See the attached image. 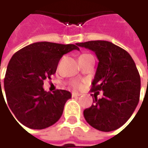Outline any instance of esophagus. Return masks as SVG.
<instances>
[{
    "label": "esophagus",
    "instance_id": "obj_1",
    "mask_svg": "<svg viewBox=\"0 0 148 148\" xmlns=\"http://www.w3.org/2000/svg\"><path fill=\"white\" fill-rule=\"evenodd\" d=\"M71 95H72V97L73 98H77V97H80L82 94L79 93V92H73L72 93H71Z\"/></svg>",
    "mask_w": 148,
    "mask_h": 148
}]
</instances>
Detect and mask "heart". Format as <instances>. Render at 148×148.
I'll list each match as a JSON object with an SVG mask.
<instances>
[{
    "mask_svg": "<svg viewBox=\"0 0 148 148\" xmlns=\"http://www.w3.org/2000/svg\"><path fill=\"white\" fill-rule=\"evenodd\" d=\"M73 86H74L75 88H81V87H82V85H81L80 83H77V82L73 83Z\"/></svg>",
    "mask_w": 148,
    "mask_h": 148,
    "instance_id": "1",
    "label": "heart"
}]
</instances>
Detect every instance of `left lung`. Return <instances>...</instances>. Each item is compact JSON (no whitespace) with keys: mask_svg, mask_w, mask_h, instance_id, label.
Wrapping results in <instances>:
<instances>
[{"mask_svg":"<svg viewBox=\"0 0 148 148\" xmlns=\"http://www.w3.org/2000/svg\"><path fill=\"white\" fill-rule=\"evenodd\" d=\"M77 45L96 54L99 64L91 90L103 92L99 99L93 94V104L83 111L84 118L99 131H114L130 119L139 102L141 78L136 64L127 51L109 41Z\"/></svg>","mask_w":148,"mask_h":148,"instance_id":"left-lung-1","label":"left lung"}]
</instances>
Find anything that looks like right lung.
Here are the masks:
<instances>
[{"label": "right lung", "instance_id": "right-lung-1", "mask_svg": "<svg viewBox=\"0 0 148 148\" xmlns=\"http://www.w3.org/2000/svg\"><path fill=\"white\" fill-rule=\"evenodd\" d=\"M77 45L37 42L12 56L6 68L4 88L8 106L21 124L42 130L58 121L71 94L66 90L46 92L44 81L56 73L65 54L79 49Z\"/></svg>", "mask_w": 148, "mask_h": 148}]
</instances>
